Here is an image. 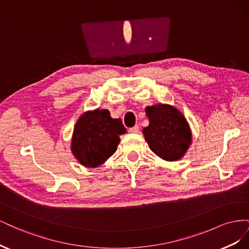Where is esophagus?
<instances>
[{
  "label": "esophagus",
  "mask_w": 249,
  "mask_h": 249,
  "mask_svg": "<svg viewBox=\"0 0 249 249\" xmlns=\"http://www.w3.org/2000/svg\"><path fill=\"white\" fill-rule=\"evenodd\" d=\"M129 132L130 133H138L139 132V126L138 125H134L133 127H130Z\"/></svg>",
  "instance_id": "obj_1"
}]
</instances>
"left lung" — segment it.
Segmentation results:
<instances>
[{"label":"left lung","mask_w":249,"mask_h":249,"mask_svg":"<svg viewBox=\"0 0 249 249\" xmlns=\"http://www.w3.org/2000/svg\"><path fill=\"white\" fill-rule=\"evenodd\" d=\"M149 124L143 135L153 152L166 161H177L191 143V131L186 118L169 105H157L145 109Z\"/></svg>","instance_id":"1"}]
</instances>
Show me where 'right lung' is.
Listing matches in <instances>:
<instances>
[{
    "label": "right lung",
    "mask_w": 249,
    "mask_h": 249,
    "mask_svg": "<svg viewBox=\"0 0 249 249\" xmlns=\"http://www.w3.org/2000/svg\"><path fill=\"white\" fill-rule=\"evenodd\" d=\"M125 133L122 119L111 118L108 110L83 114L73 130L71 150L86 167H97L116 152L119 135Z\"/></svg>",
    "instance_id": "add662e5"
}]
</instances>
